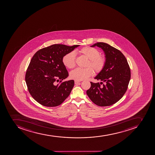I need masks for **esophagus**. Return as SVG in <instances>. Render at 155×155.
<instances>
[{
	"instance_id": "esophagus-1",
	"label": "esophagus",
	"mask_w": 155,
	"mask_h": 155,
	"mask_svg": "<svg viewBox=\"0 0 155 155\" xmlns=\"http://www.w3.org/2000/svg\"><path fill=\"white\" fill-rule=\"evenodd\" d=\"M80 82V81L75 80V84L76 85H77L78 84H79Z\"/></svg>"
}]
</instances>
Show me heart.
<instances>
[{"instance_id": "b5f03b06", "label": "heart", "mask_w": 155, "mask_h": 155, "mask_svg": "<svg viewBox=\"0 0 155 155\" xmlns=\"http://www.w3.org/2000/svg\"><path fill=\"white\" fill-rule=\"evenodd\" d=\"M78 52L80 54L88 59L87 67L91 66L96 72H100L104 68L106 64V58L104 56L100 55V53L97 49L92 47H85L80 49ZM75 54L73 51L67 53L62 58L63 64L69 69L75 67ZM91 68L75 69L70 73V77L78 81L87 79L93 74V70Z\"/></svg>"}]
</instances>
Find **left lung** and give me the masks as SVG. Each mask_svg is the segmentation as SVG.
<instances>
[{
  "label": "left lung",
  "mask_w": 155,
  "mask_h": 155,
  "mask_svg": "<svg viewBox=\"0 0 155 155\" xmlns=\"http://www.w3.org/2000/svg\"><path fill=\"white\" fill-rule=\"evenodd\" d=\"M96 46L104 51L106 64L102 71L95 77L97 80L101 81L100 84L91 82V86L87 91V94L97 106H111L121 99L127 89L131 78L130 67L120 51L101 42L96 43L91 47Z\"/></svg>",
  "instance_id": "left-lung-1"
}]
</instances>
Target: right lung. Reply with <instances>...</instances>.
<instances>
[{
    "instance_id": "right-lung-1",
    "label": "right lung",
    "mask_w": 155,
    "mask_h": 155,
    "mask_svg": "<svg viewBox=\"0 0 155 155\" xmlns=\"http://www.w3.org/2000/svg\"><path fill=\"white\" fill-rule=\"evenodd\" d=\"M79 46L55 44L40 49L34 55L26 71L25 81L29 93L39 104L56 107L70 95L74 80L60 83L68 76L62 58Z\"/></svg>"
}]
</instances>
